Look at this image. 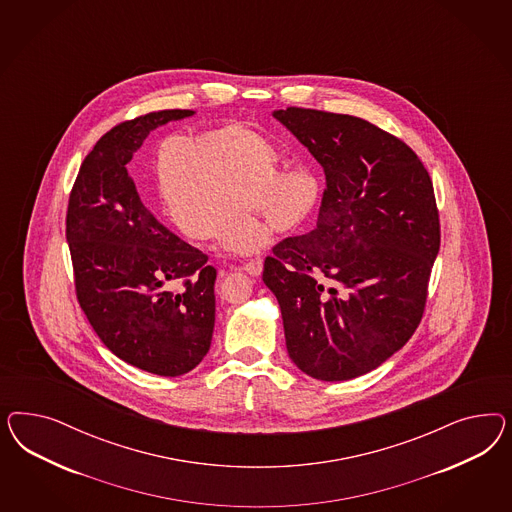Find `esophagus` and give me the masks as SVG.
I'll return each instance as SVG.
<instances>
[{
    "label": "esophagus",
    "mask_w": 512,
    "mask_h": 512,
    "mask_svg": "<svg viewBox=\"0 0 512 512\" xmlns=\"http://www.w3.org/2000/svg\"><path fill=\"white\" fill-rule=\"evenodd\" d=\"M242 270L248 272L249 276H253V278L261 276V272H263V259H251L249 263L242 266Z\"/></svg>",
    "instance_id": "1"
}]
</instances>
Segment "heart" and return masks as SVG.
Here are the masks:
<instances>
[{"label": "heart", "instance_id": "b5f03b06", "mask_svg": "<svg viewBox=\"0 0 512 512\" xmlns=\"http://www.w3.org/2000/svg\"><path fill=\"white\" fill-rule=\"evenodd\" d=\"M278 146L244 122L195 135L169 133L155 142V199L172 229L191 242H212L253 255L270 244L249 206L274 233H291L317 202L319 182L308 169L279 172Z\"/></svg>", "mask_w": 512, "mask_h": 512}]
</instances>
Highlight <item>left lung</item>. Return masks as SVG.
<instances>
[{"instance_id": "1", "label": "left lung", "mask_w": 512, "mask_h": 512, "mask_svg": "<svg viewBox=\"0 0 512 512\" xmlns=\"http://www.w3.org/2000/svg\"><path fill=\"white\" fill-rule=\"evenodd\" d=\"M193 114L159 110L112 127L82 161L67 208L78 304L95 334L127 364L165 377L191 372L210 349L217 272L150 214L125 165L150 131Z\"/></svg>"}]
</instances>
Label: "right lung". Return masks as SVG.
<instances>
[{
	"mask_svg": "<svg viewBox=\"0 0 512 512\" xmlns=\"http://www.w3.org/2000/svg\"><path fill=\"white\" fill-rule=\"evenodd\" d=\"M323 167L317 227L274 246L263 281L287 353L319 381L379 368L417 330L441 233L434 186L400 139L347 114L274 110Z\"/></svg>",
	"mask_w": 512,
	"mask_h": 512,
	"instance_id": "right-lung-1",
	"label": "right lung"
}]
</instances>
